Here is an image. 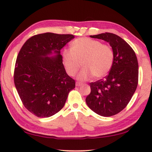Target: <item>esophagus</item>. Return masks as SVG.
<instances>
[{
    "mask_svg": "<svg viewBox=\"0 0 152 152\" xmlns=\"http://www.w3.org/2000/svg\"><path fill=\"white\" fill-rule=\"evenodd\" d=\"M83 85L82 83H80V82H76V87H79V86H81Z\"/></svg>",
    "mask_w": 152,
    "mask_h": 152,
    "instance_id": "esophagus-1",
    "label": "esophagus"
}]
</instances>
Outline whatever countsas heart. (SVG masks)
Here are the masks:
<instances>
[{
	"label": "heart",
	"instance_id": "b5f03b06",
	"mask_svg": "<svg viewBox=\"0 0 152 152\" xmlns=\"http://www.w3.org/2000/svg\"><path fill=\"white\" fill-rule=\"evenodd\" d=\"M62 55L65 70L70 76L76 75L82 63L83 68L78 78L83 81L89 80L93 76L99 78L106 75L115 58L111 46L88 37L74 40L71 49L63 50Z\"/></svg>",
	"mask_w": 152,
	"mask_h": 152
}]
</instances>
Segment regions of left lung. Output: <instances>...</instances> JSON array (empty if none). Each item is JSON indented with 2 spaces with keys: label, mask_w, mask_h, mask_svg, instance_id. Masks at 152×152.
Listing matches in <instances>:
<instances>
[{
  "label": "left lung",
  "mask_w": 152,
  "mask_h": 152,
  "mask_svg": "<svg viewBox=\"0 0 152 152\" xmlns=\"http://www.w3.org/2000/svg\"><path fill=\"white\" fill-rule=\"evenodd\" d=\"M109 43L114 51V63L104 79L91 83V93L86 98L87 106L97 114L110 117L128 105L137 89L139 64L131 46L122 38L110 33L91 35Z\"/></svg>",
  "instance_id": "8db88e82"
}]
</instances>
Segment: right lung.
Listing matches in <instances>:
<instances>
[{
    "label": "right lung",
    "instance_id": "obj_1",
    "mask_svg": "<svg viewBox=\"0 0 152 152\" xmlns=\"http://www.w3.org/2000/svg\"><path fill=\"white\" fill-rule=\"evenodd\" d=\"M74 38L71 34L46 33L29 38L18 54L14 84L22 104L38 117H49L63 108L75 80L65 72L60 50ZM54 51V58L48 54Z\"/></svg>",
    "mask_w": 152,
    "mask_h": 152
}]
</instances>
